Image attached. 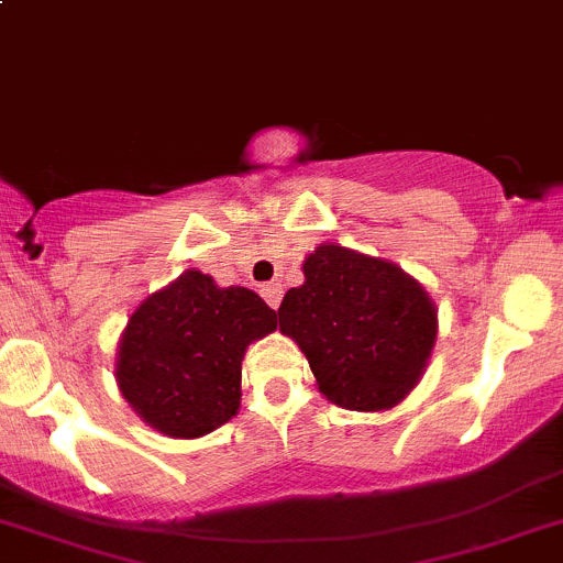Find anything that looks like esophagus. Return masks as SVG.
<instances>
[{
    "label": "esophagus",
    "mask_w": 563,
    "mask_h": 563,
    "mask_svg": "<svg viewBox=\"0 0 563 563\" xmlns=\"http://www.w3.org/2000/svg\"><path fill=\"white\" fill-rule=\"evenodd\" d=\"M261 294H264V299L269 302V308H280V299H283V286L280 283H266L264 288H261Z\"/></svg>",
    "instance_id": "1"
}]
</instances>
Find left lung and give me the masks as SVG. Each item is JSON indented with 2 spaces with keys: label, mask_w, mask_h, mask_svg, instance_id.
<instances>
[{
  "label": "left lung",
  "mask_w": 563,
  "mask_h": 563,
  "mask_svg": "<svg viewBox=\"0 0 563 563\" xmlns=\"http://www.w3.org/2000/svg\"><path fill=\"white\" fill-rule=\"evenodd\" d=\"M277 316L308 356L318 391L349 411L378 413L406 400L439 334V310L395 261L323 242L302 264Z\"/></svg>",
  "instance_id": "8db88e82"
}]
</instances>
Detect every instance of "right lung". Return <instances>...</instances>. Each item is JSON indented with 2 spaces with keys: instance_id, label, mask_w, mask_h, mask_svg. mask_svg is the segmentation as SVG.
<instances>
[{
  "instance_id": "obj_1",
  "label": "right lung",
  "mask_w": 563,
  "mask_h": 563,
  "mask_svg": "<svg viewBox=\"0 0 563 563\" xmlns=\"http://www.w3.org/2000/svg\"><path fill=\"white\" fill-rule=\"evenodd\" d=\"M275 329L277 313L258 294L220 288L187 269L128 318L117 345V387L157 433L201 439L236 417L247 345Z\"/></svg>"
}]
</instances>
